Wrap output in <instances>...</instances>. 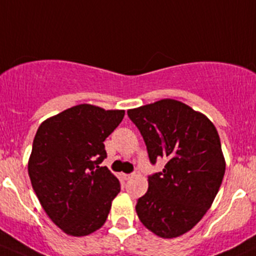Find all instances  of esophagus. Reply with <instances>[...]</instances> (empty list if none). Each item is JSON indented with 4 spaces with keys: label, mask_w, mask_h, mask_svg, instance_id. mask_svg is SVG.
I'll use <instances>...</instances> for the list:
<instances>
[{
    "label": "esophagus",
    "mask_w": 256,
    "mask_h": 256,
    "mask_svg": "<svg viewBox=\"0 0 256 256\" xmlns=\"http://www.w3.org/2000/svg\"><path fill=\"white\" fill-rule=\"evenodd\" d=\"M132 177H135V174H124V178L125 180H131Z\"/></svg>",
    "instance_id": "1"
}]
</instances>
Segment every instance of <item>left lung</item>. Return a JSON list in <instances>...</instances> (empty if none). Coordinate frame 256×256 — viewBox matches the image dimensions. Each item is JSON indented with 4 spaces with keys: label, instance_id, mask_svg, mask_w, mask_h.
<instances>
[{
    "label": "left lung",
    "instance_id": "obj_1",
    "mask_svg": "<svg viewBox=\"0 0 256 256\" xmlns=\"http://www.w3.org/2000/svg\"><path fill=\"white\" fill-rule=\"evenodd\" d=\"M128 115L142 135L150 162L166 161L161 172L148 176V190L136 204L138 219L161 238L182 236L210 208L223 180L218 131L207 116L174 99Z\"/></svg>",
    "mask_w": 256,
    "mask_h": 256
}]
</instances>
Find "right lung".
I'll list each match as a JSON object with an SVG mask.
<instances>
[{
  "mask_svg": "<svg viewBox=\"0 0 256 256\" xmlns=\"http://www.w3.org/2000/svg\"><path fill=\"white\" fill-rule=\"evenodd\" d=\"M124 110L80 104L40 124L28 161L32 187L49 218L64 233L89 236L102 228L120 192L108 167L104 141Z\"/></svg>",
  "mask_w": 256,
  "mask_h": 256,
  "instance_id": "1",
  "label": "right lung"
}]
</instances>
